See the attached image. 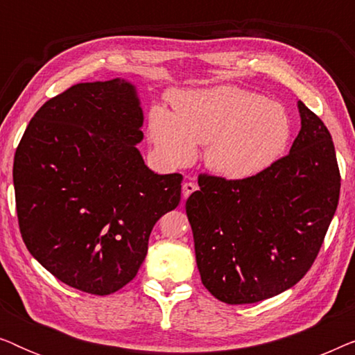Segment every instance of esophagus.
<instances>
[{
  "label": "esophagus",
  "instance_id": "34e87169",
  "mask_svg": "<svg viewBox=\"0 0 355 355\" xmlns=\"http://www.w3.org/2000/svg\"><path fill=\"white\" fill-rule=\"evenodd\" d=\"M196 191H197V184L196 182H184L182 184V198H184V200H186V198Z\"/></svg>",
  "mask_w": 355,
  "mask_h": 355
}]
</instances>
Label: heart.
<instances>
[{
    "label": "heart",
    "mask_w": 355,
    "mask_h": 355,
    "mask_svg": "<svg viewBox=\"0 0 355 355\" xmlns=\"http://www.w3.org/2000/svg\"><path fill=\"white\" fill-rule=\"evenodd\" d=\"M173 111L155 106L148 134L171 166L191 163L207 145L205 164L218 176L245 181L266 171L291 140L289 114L279 103L234 85L171 94Z\"/></svg>",
    "instance_id": "1"
}]
</instances>
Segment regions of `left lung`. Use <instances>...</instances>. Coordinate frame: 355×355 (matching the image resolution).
Wrapping results in <instances>:
<instances>
[{"label": "left lung", "instance_id": "left-lung-1", "mask_svg": "<svg viewBox=\"0 0 355 355\" xmlns=\"http://www.w3.org/2000/svg\"><path fill=\"white\" fill-rule=\"evenodd\" d=\"M289 155L245 181L198 176L186 202L202 283L221 302L284 293L317 259L336 211L341 176L327 125L297 101Z\"/></svg>", "mask_w": 355, "mask_h": 355}]
</instances>
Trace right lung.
<instances>
[{
    "instance_id": "obj_1",
    "label": "right lung",
    "mask_w": 355,
    "mask_h": 355,
    "mask_svg": "<svg viewBox=\"0 0 355 355\" xmlns=\"http://www.w3.org/2000/svg\"><path fill=\"white\" fill-rule=\"evenodd\" d=\"M144 111L125 79L72 85L37 111L14 155L22 239L62 283L108 295L134 279L181 174L145 164Z\"/></svg>"
}]
</instances>
